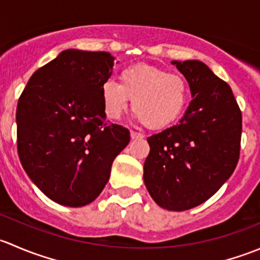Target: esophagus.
<instances>
[{
  "mask_svg": "<svg viewBox=\"0 0 260 260\" xmlns=\"http://www.w3.org/2000/svg\"><path fill=\"white\" fill-rule=\"evenodd\" d=\"M131 138H132V140H142V138H145V136H143L142 133H138V132H135V131H131Z\"/></svg>",
  "mask_w": 260,
  "mask_h": 260,
  "instance_id": "1",
  "label": "esophagus"
}]
</instances>
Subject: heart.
<instances>
[{"mask_svg": "<svg viewBox=\"0 0 260 260\" xmlns=\"http://www.w3.org/2000/svg\"><path fill=\"white\" fill-rule=\"evenodd\" d=\"M188 99V86L179 74L151 65L123 69L119 83L104 81L102 102L109 119H119L132 102L136 117L149 129H162L176 122Z\"/></svg>", "mask_w": 260, "mask_h": 260, "instance_id": "obj_1", "label": "heart"}]
</instances>
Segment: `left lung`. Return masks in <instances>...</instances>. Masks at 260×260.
Masks as SVG:
<instances>
[{"label":"left lung","instance_id":"1","mask_svg":"<svg viewBox=\"0 0 260 260\" xmlns=\"http://www.w3.org/2000/svg\"><path fill=\"white\" fill-rule=\"evenodd\" d=\"M192 101L176 125L147 138L143 180L162 209L185 211L210 199L239 159L242 112L232 88L199 60L171 61Z\"/></svg>","mask_w":260,"mask_h":260}]
</instances>
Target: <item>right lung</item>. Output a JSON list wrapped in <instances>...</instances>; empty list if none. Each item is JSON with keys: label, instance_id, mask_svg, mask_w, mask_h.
<instances>
[{"label": "right lung", "instance_id": "right-lung-1", "mask_svg": "<svg viewBox=\"0 0 260 260\" xmlns=\"http://www.w3.org/2000/svg\"><path fill=\"white\" fill-rule=\"evenodd\" d=\"M115 57L68 49L36 70L18 99L17 151L30 180L55 203H93L111 176L129 132L109 124L102 85Z\"/></svg>", "mask_w": 260, "mask_h": 260}]
</instances>
